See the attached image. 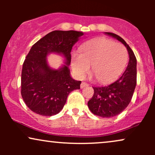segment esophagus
Listing matches in <instances>:
<instances>
[{
	"instance_id": "obj_1",
	"label": "esophagus",
	"mask_w": 155,
	"mask_h": 155,
	"mask_svg": "<svg viewBox=\"0 0 155 155\" xmlns=\"http://www.w3.org/2000/svg\"><path fill=\"white\" fill-rule=\"evenodd\" d=\"M88 84H87L86 82H81V85H80V87H81V89H83L84 87H87L88 86Z\"/></svg>"
}]
</instances>
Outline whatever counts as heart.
I'll return each instance as SVG.
<instances>
[{"label": "heart", "mask_w": 155, "mask_h": 155, "mask_svg": "<svg viewBox=\"0 0 155 155\" xmlns=\"http://www.w3.org/2000/svg\"><path fill=\"white\" fill-rule=\"evenodd\" d=\"M127 52L122 44L105 38L93 39L72 56V69L79 78H83L91 65V72L99 82L107 83L117 79L123 71Z\"/></svg>", "instance_id": "obj_1"}]
</instances>
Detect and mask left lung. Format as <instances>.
<instances>
[{
	"label": "left lung",
	"instance_id": "1",
	"mask_svg": "<svg viewBox=\"0 0 155 155\" xmlns=\"http://www.w3.org/2000/svg\"><path fill=\"white\" fill-rule=\"evenodd\" d=\"M105 34L116 38L127 48L129 54L127 67L114 82L104 87H95L94 95L88 101L90 110L95 115L109 118L120 114L127 107L136 85L137 60L134 53L123 38L114 33Z\"/></svg>",
	"mask_w": 155,
	"mask_h": 155
}]
</instances>
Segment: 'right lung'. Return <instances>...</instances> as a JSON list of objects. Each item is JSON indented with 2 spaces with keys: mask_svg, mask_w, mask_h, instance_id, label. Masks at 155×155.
I'll return each mask as SVG.
<instances>
[{
  "mask_svg": "<svg viewBox=\"0 0 155 155\" xmlns=\"http://www.w3.org/2000/svg\"><path fill=\"white\" fill-rule=\"evenodd\" d=\"M84 35L81 31H54L31 47L22 65L21 95L28 108L41 116L51 117L63 109L71 92L79 90L81 81L71 76V51ZM51 53L61 55L64 64L58 69L48 64Z\"/></svg>",
  "mask_w": 155,
  "mask_h": 155,
  "instance_id": "right-lung-1",
  "label": "right lung"
}]
</instances>
